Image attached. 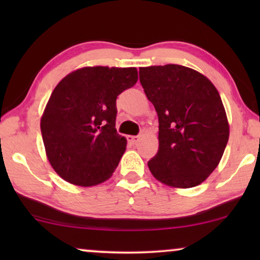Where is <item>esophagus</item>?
I'll use <instances>...</instances> for the list:
<instances>
[{
	"label": "esophagus",
	"mask_w": 260,
	"mask_h": 260,
	"mask_svg": "<svg viewBox=\"0 0 260 260\" xmlns=\"http://www.w3.org/2000/svg\"><path fill=\"white\" fill-rule=\"evenodd\" d=\"M126 138H127V141H129L131 144H137L138 142H140V140H141L140 136H127Z\"/></svg>",
	"instance_id": "esophagus-1"
}]
</instances>
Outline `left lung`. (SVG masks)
Returning <instances> with one entry per match:
<instances>
[{
	"instance_id": "8db88e82",
	"label": "left lung",
	"mask_w": 260,
	"mask_h": 260,
	"mask_svg": "<svg viewBox=\"0 0 260 260\" xmlns=\"http://www.w3.org/2000/svg\"><path fill=\"white\" fill-rule=\"evenodd\" d=\"M140 81L158 116L151 174L173 188L199 186L218 167L230 137L218 90L204 74L173 63L141 67Z\"/></svg>"
}]
</instances>
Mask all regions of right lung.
<instances>
[{"mask_svg":"<svg viewBox=\"0 0 260 260\" xmlns=\"http://www.w3.org/2000/svg\"><path fill=\"white\" fill-rule=\"evenodd\" d=\"M137 79L136 67L87 66L56 85L40 127L46 156L61 179L91 187L111 177L126 149L116 130V99Z\"/></svg>","mask_w":260,"mask_h":260,"instance_id":"1","label":"right lung"}]
</instances>
